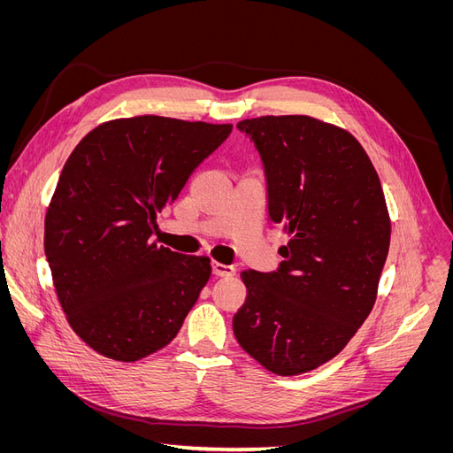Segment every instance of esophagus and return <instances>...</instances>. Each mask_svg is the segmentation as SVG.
Segmentation results:
<instances>
[{"mask_svg":"<svg viewBox=\"0 0 453 453\" xmlns=\"http://www.w3.org/2000/svg\"><path fill=\"white\" fill-rule=\"evenodd\" d=\"M211 272H213V276H217V278H226V276H232V273H234L236 270H234V266H230V265L211 263Z\"/></svg>","mask_w":453,"mask_h":453,"instance_id":"obj_1","label":"esophagus"}]
</instances>
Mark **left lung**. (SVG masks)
I'll return each mask as SVG.
<instances>
[{
    "mask_svg": "<svg viewBox=\"0 0 453 453\" xmlns=\"http://www.w3.org/2000/svg\"><path fill=\"white\" fill-rule=\"evenodd\" d=\"M253 142L266 208L289 242L278 270H243L238 344L270 372L296 376L338 355L374 306L391 238L380 177L346 130L306 115L258 117Z\"/></svg>",
    "mask_w": 453,
    "mask_h": 453,
    "instance_id": "left-lung-1",
    "label": "left lung"
}]
</instances>
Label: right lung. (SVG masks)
<instances>
[{
  "mask_svg": "<svg viewBox=\"0 0 453 453\" xmlns=\"http://www.w3.org/2000/svg\"><path fill=\"white\" fill-rule=\"evenodd\" d=\"M232 125L143 115L88 132L64 164L45 217V255L62 310L81 340L138 361L180 333L211 266L150 242Z\"/></svg>",
  "mask_w": 453,
  "mask_h": 453,
  "instance_id": "obj_1",
  "label": "right lung"
}]
</instances>
